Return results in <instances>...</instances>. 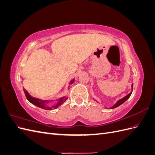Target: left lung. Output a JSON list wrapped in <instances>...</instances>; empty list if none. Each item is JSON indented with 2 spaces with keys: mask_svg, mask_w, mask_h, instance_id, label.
<instances>
[{
  "mask_svg": "<svg viewBox=\"0 0 155 155\" xmlns=\"http://www.w3.org/2000/svg\"><path fill=\"white\" fill-rule=\"evenodd\" d=\"M133 84H132V85H131V88H132V90H131V92L129 94H127V96H125V97H124L123 98H121V99H120V100L117 101L116 104H115L113 106H112L111 107H110V109H114V108L118 107V106H120V105H121L122 104H124V103L125 101L129 99V97L130 96L131 94H132V92H133ZM96 101L97 102L98 104H100V103L98 102L96 100Z\"/></svg>",
  "mask_w": 155,
  "mask_h": 155,
  "instance_id": "8db88e82",
  "label": "left lung"
}]
</instances>
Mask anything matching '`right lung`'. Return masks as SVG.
Masks as SVG:
<instances>
[{"label": "right lung", "mask_w": 155, "mask_h": 155, "mask_svg": "<svg viewBox=\"0 0 155 155\" xmlns=\"http://www.w3.org/2000/svg\"><path fill=\"white\" fill-rule=\"evenodd\" d=\"M74 81H75V79H72V80L69 83L70 85H72V84L74 82ZM23 91H24V92L25 94V96L27 98V100H28L31 104L45 110H50L57 109V108H58L60 105H63L64 104V102L68 99V97L63 96L59 98L58 100H43L39 99V98L31 96L25 88H23ZM54 101H57L55 104H54L53 103ZM51 102L53 103L52 104H51Z\"/></svg>", "instance_id": "add662e5"}]
</instances>
